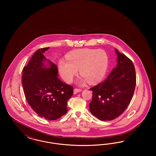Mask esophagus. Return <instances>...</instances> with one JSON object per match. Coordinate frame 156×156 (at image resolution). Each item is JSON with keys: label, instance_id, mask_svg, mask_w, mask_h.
Wrapping results in <instances>:
<instances>
[{"label": "esophagus", "instance_id": "34e87169", "mask_svg": "<svg viewBox=\"0 0 156 156\" xmlns=\"http://www.w3.org/2000/svg\"><path fill=\"white\" fill-rule=\"evenodd\" d=\"M81 89H78V88H75V89H74V94H76V93L80 92H81Z\"/></svg>", "mask_w": 156, "mask_h": 156}]
</instances>
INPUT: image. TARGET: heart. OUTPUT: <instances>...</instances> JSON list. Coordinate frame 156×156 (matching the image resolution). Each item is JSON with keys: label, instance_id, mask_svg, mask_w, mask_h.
Masks as SVG:
<instances>
[{"label": "heart", "instance_id": "heart-1", "mask_svg": "<svg viewBox=\"0 0 156 156\" xmlns=\"http://www.w3.org/2000/svg\"><path fill=\"white\" fill-rule=\"evenodd\" d=\"M108 66V57L102 50L89 48L78 49L69 52L66 60L58 63L59 73L65 81L70 83L78 73L82 77L78 81L80 85L100 81L106 74Z\"/></svg>", "mask_w": 156, "mask_h": 156}]
</instances>
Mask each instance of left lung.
Listing matches in <instances>:
<instances>
[{
  "label": "left lung",
  "instance_id": "8db88e82",
  "mask_svg": "<svg viewBox=\"0 0 156 156\" xmlns=\"http://www.w3.org/2000/svg\"><path fill=\"white\" fill-rule=\"evenodd\" d=\"M117 66L106 80L90 88L92 99L89 105L90 113L100 120H112L122 115L133 96L136 83L132 61L115 48Z\"/></svg>",
  "mask_w": 156,
  "mask_h": 156
}]
</instances>
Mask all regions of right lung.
I'll return each instance as SVG.
<instances>
[{"label":"right lung","instance_id":"obj_1","mask_svg":"<svg viewBox=\"0 0 156 156\" xmlns=\"http://www.w3.org/2000/svg\"><path fill=\"white\" fill-rule=\"evenodd\" d=\"M50 47L38 49L23 68L22 83L26 99L31 109L43 118L59 119L67 113V101L73 88L58 78V68L44 55ZM49 66L47 67L44 61Z\"/></svg>","mask_w":156,"mask_h":156}]
</instances>
